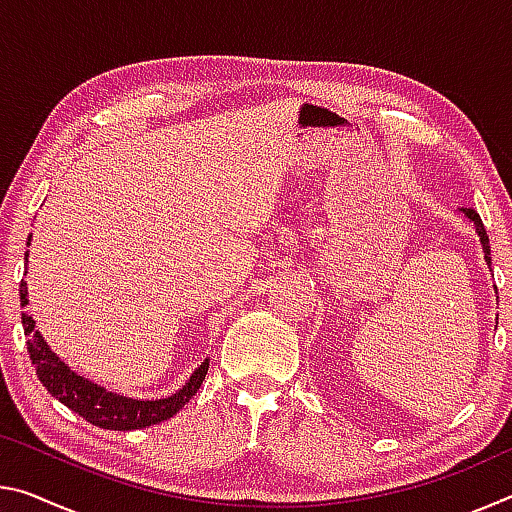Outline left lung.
<instances>
[{"instance_id":"left-lung-1","label":"left lung","mask_w":512,"mask_h":512,"mask_svg":"<svg viewBox=\"0 0 512 512\" xmlns=\"http://www.w3.org/2000/svg\"><path fill=\"white\" fill-rule=\"evenodd\" d=\"M458 212H461L467 221L474 223V230H476V235H479L481 248H483V259H485V264H488V268H490V266H492V259H490V239H488V235H485V228H483L481 216L476 214V212L472 210V207H458ZM495 291H497V287H495Z\"/></svg>"}]
</instances>
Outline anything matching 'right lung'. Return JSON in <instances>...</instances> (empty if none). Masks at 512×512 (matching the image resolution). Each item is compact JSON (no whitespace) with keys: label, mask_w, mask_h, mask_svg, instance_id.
Listing matches in <instances>:
<instances>
[{"label":"right lung","mask_w":512,"mask_h":512,"mask_svg":"<svg viewBox=\"0 0 512 512\" xmlns=\"http://www.w3.org/2000/svg\"><path fill=\"white\" fill-rule=\"evenodd\" d=\"M31 237L27 246L31 244ZM24 259L29 262V250L24 253ZM20 305H29V291L27 282H20ZM22 327L27 334V348L36 375L47 388L51 397L63 402L67 409L79 413L83 420H88L94 427L112 429V431H131V429H146L151 424H160L176 415L183 406L192 400L198 388H201L203 379L210 368V359H205L198 366L192 377L185 381L180 391L171 393L169 397H160V400H133V397L119 395L106 391V388L94 384V381L85 379L79 372H74L67 363L58 357V354L49 348L47 341L36 329V320L22 311Z\"/></svg>","instance_id":"right-lung-1"}]
</instances>
